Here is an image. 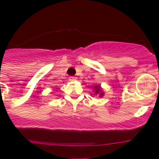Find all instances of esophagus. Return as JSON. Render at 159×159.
Returning a JSON list of instances; mask_svg holds the SVG:
<instances>
[{
  "label": "esophagus",
  "mask_w": 159,
  "mask_h": 159,
  "mask_svg": "<svg viewBox=\"0 0 159 159\" xmlns=\"http://www.w3.org/2000/svg\"><path fill=\"white\" fill-rule=\"evenodd\" d=\"M74 80H76L75 77H69V81H74Z\"/></svg>",
  "instance_id": "34e87169"
}]
</instances>
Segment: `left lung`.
I'll return each instance as SVG.
<instances>
[{"instance_id":"obj_1","label":"left lung","mask_w":159,"mask_h":159,"mask_svg":"<svg viewBox=\"0 0 159 159\" xmlns=\"http://www.w3.org/2000/svg\"><path fill=\"white\" fill-rule=\"evenodd\" d=\"M94 94H98L100 97H102L103 95V91L101 89V86L99 85H97V86H94Z\"/></svg>"}]
</instances>
